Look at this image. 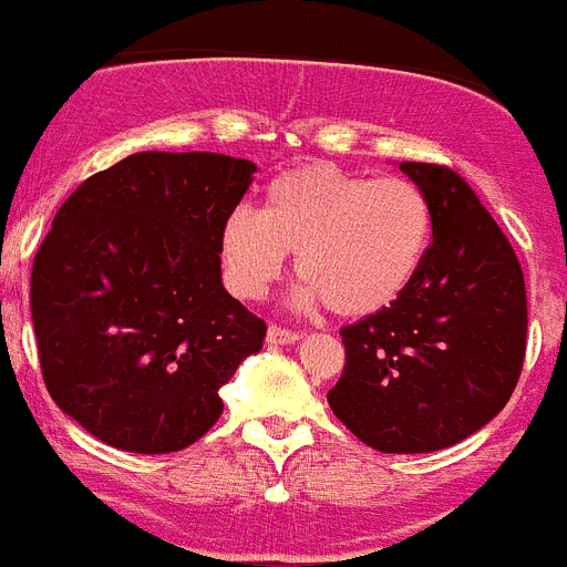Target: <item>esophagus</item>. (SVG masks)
<instances>
[{
	"mask_svg": "<svg viewBox=\"0 0 567 567\" xmlns=\"http://www.w3.org/2000/svg\"><path fill=\"white\" fill-rule=\"evenodd\" d=\"M295 340H300V334L292 332V329H284V327H269L267 329V343L269 346H287V343H295Z\"/></svg>",
	"mask_w": 567,
	"mask_h": 567,
	"instance_id": "obj_1",
	"label": "esophagus"
}]
</instances>
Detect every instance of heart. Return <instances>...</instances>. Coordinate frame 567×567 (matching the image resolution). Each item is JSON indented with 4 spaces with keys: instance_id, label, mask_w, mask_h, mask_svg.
Returning a JSON list of instances; mask_svg holds the SVG:
<instances>
[{
    "instance_id": "1",
    "label": "heart",
    "mask_w": 567,
    "mask_h": 567,
    "mask_svg": "<svg viewBox=\"0 0 567 567\" xmlns=\"http://www.w3.org/2000/svg\"><path fill=\"white\" fill-rule=\"evenodd\" d=\"M429 244L432 204L417 184L323 162L275 175L260 213L238 207L218 229L224 278L238 298H264L295 252L300 307L323 300L343 318L394 303L417 278Z\"/></svg>"
}]
</instances>
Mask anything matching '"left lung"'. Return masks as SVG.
<instances>
[{"mask_svg":"<svg viewBox=\"0 0 567 567\" xmlns=\"http://www.w3.org/2000/svg\"><path fill=\"white\" fill-rule=\"evenodd\" d=\"M432 204V247L394 303L340 329L346 365L329 405L365 445L425 454L503 412L525 360L517 255L463 175L400 164Z\"/></svg>","mask_w":567,"mask_h":567,"instance_id":"left-lung-1","label":"left lung"}]
</instances>
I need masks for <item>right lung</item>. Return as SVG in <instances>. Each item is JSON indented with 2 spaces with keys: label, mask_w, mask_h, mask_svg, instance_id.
<instances>
[{
  "label": "right lung",
  "mask_w": 567,
  "mask_h": 567,
  "mask_svg": "<svg viewBox=\"0 0 567 567\" xmlns=\"http://www.w3.org/2000/svg\"><path fill=\"white\" fill-rule=\"evenodd\" d=\"M255 164L135 153L59 207L30 275L50 398L102 443L182 452L221 417L218 389L267 323L224 289L218 229Z\"/></svg>",
  "instance_id": "right-lung-1"
}]
</instances>
